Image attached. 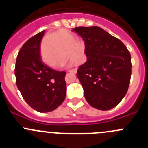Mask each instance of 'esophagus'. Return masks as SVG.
Wrapping results in <instances>:
<instances>
[{"label": "esophagus", "instance_id": "1", "mask_svg": "<svg viewBox=\"0 0 148 148\" xmlns=\"http://www.w3.org/2000/svg\"><path fill=\"white\" fill-rule=\"evenodd\" d=\"M69 72H70V73H77V69L76 68H75V69H72V70H69Z\"/></svg>", "mask_w": 148, "mask_h": 148}]
</instances>
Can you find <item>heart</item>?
<instances>
[{"label": "heart", "instance_id": "obj_1", "mask_svg": "<svg viewBox=\"0 0 148 148\" xmlns=\"http://www.w3.org/2000/svg\"><path fill=\"white\" fill-rule=\"evenodd\" d=\"M75 37L65 30H59L48 35L41 44V56L45 63L53 67L59 66L68 58L72 57L71 65L82 62L84 47L75 41Z\"/></svg>", "mask_w": 148, "mask_h": 148}]
</instances>
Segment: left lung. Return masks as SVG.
Returning <instances> with one entry per match:
<instances>
[{
  "label": "left lung",
  "mask_w": 148,
  "mask_h": 148,
  "mask_svg": "<svg viewBox=\"0 0 148 148\" xmlns=\"http://www.w3.org/2000/svg\"><path fill=\"white\" fill-rule=\"evenodd\" d=\"M83 38L87 61L77 77L90 105L108 110L118 105L127 92L131 76V57L119 39L99 27L73 29Z\"/></svg>",
  "instance_id": "left-lung-1"
}]
</instances>
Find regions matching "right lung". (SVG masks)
Here are the masks:
<instances>
[{
  "instance_id": "1",
  "label": "right lung",
  "mask_w": 148,
  "mask_h": 148,
  "mask_svg": "<svg viewBox=\"0 0 148 148\" xmlns=\"http://www.w3.org/2000/svg\"><path fill=\"white\" fill-rule=\"evenodd\" d=\"M45 31L29 39L21 48L15 64L16 84L23 99L40 113L58 108L66 97V72L57 71L40 58V42Z\"/></svg>"
}]
</instances>
